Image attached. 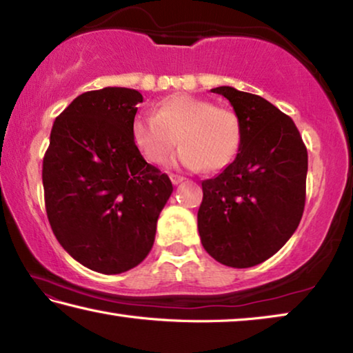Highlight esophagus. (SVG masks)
<instances>
[{
	"mask_svg": "<svg viewBox=\"0 0 353 353\" xmlns=\"http://www.w3.org/2000/svg\"><path fill=\"white\" fill-rule=\"evenodd\" d=\"M183 181H185V177H182V176H176V174H171V182L174 183V185L182 183Z\"/></svg>",
	"mask_w": 353,
	"mask_h": 353,
	"instance_id": "obj_1",
	"label": "esophagus"
}]
</instances>
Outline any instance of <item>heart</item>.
Wrapping results in <instances>:
<instances>
[{"label":"heart","mask_w":353,"mask_h":353,"mask_svg":"<svg viewBox=\"0 0 353 353\" xmlns=\"http://www.w3.org/2000/svg\"><path fill=\"white\" fill-rule=\"evenodd\" d=\"M130 135L148 162H165L179 139L182 148L174 159L177 165L219 171L236 157L241 123L234 110L194 94L177 93L160 101L155 113H137Z\"/></svg>","instance_id":"1"}]
</instances>
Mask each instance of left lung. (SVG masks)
I'll return each instance as SVG.
<instances>
[{"label": "left lung", "instance_id": "8db88e82", "mask_svg": "<svg viewBox=\"0 0 353 353\" xmlns=\"http://www.w3.org/2000/svg\"><path fill=\"white\" fill-rule=\"evenodd\" d=\"M241 123L234 162L202 182L198 230L204 249L230 268L270 259L294 234L305 207L308 154L292 119L259 94L212 88Z\"/></svg>", "mask_w": 353, "mask_h": 353}]
</instances>
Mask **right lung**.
I'll use <instances>...</instances> for the list:
<instances>
[{"mask_svg":"<svg viewBox=\"0 0 353 353\" xmlns=\"http://www.w3.org/2000/svg\"><path fill=\"white\" fill-rule=\"evenodd\" d=\"M140 92L105 87L77 97L51 129L43 157L45 207L67 252L88 270L121 274L146 259L172 193L130 135Z\"/></svg>","mask_w":353,"mask_h":353,"instance_id":"obj_1","label":"right lung"}]
</instances>
